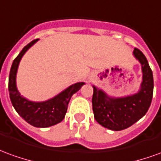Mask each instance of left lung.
I'll return each mask as SVG.
<instances>
[{
  "label": "left lung",
  "mask_w": 161,
  "mask_h": 161,
  "mask_svg": "<svg viewBox=\"0 0 161 161\" xmlns=\"http://www.w3.org/2000/svg\"><path fill=\"white\" fill-rule=\"evenodd\" d=\"M134 55L142 64V83L137 94L122 98H110L93 86L92 108L96 121L115 131L128 128L144 116L148 110L153 92V77L145 55L135 48Z\"/></svg>",
  "instance_id": "left-lung-1"
}]
</instances>
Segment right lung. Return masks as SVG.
I'll list each match as a JSON object with an SVG mask.
<instances>
[{"mask_svg":"<svg viewBox=\"0 0 161 161\" xmlns=\"http://www.w3.org/2000/svg\"><path fill=\"white\" fill-rule=\"evenodd\" d=\"M37 40L38 39L27 44L13 62L8 79L9 97L14 108L25 121L37 128H47L63 121L70 97L80 90L84 83L72 84L55 97L42 103H34L22 97L16 88L17 69L23 55Z\"/></svg>","mask_w":161,"mask_h":161,"instance_id":"right-lung-1","label":"right lung"}]
</instances>
